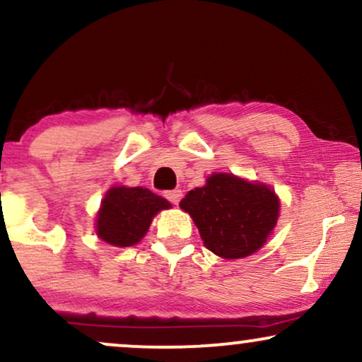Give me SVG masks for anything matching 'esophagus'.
I'll return each mask as SVG.
<instances>
[{"mask_svg":"<svg viewBox=\"0 0 362 362\" xmlns=\"http://www.w3.org/2000/svg\"><path fill=\"white\" fill-rule=\"evenodd\" d=\"M165 197H167L170 202L172 204H177L180 202V199H182V190L180 189H175V190H168V192H165Z\"/></svg>","mask_w":362,"mask_h":362,"instance_id":"1","label":"esophagus"}]
</instances>
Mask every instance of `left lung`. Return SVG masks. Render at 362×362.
Segmentation results:
<instances>
[{"mask_svg":"<svg viewBox=\"0 0 362 362\" xmlns=\"http://www.w3.org/2000/svg\"><path fill=\"white\" fill-rule=\"evenodd\" d=\"M197 226L204 246L224 259L251 256L264 246L280 216L272 187L233 173H212L180 200Z\"/></svg>","mask_w":362,"mask_h":362,"instance_id":"1","label":"left lung"}]
</instances>
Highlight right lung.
I'll use <instances>...</instances> for the list:
<instances>
[{"mask_svg": "<svg viewBox=\"0 0 362 362\" xmlns=\"http://www.w3.org/2000/svg\"><path fill=\"white\" fill-rule=\"evenodd\" d=\"M172 207L167 199L143 187L115 185L101 200L95 216V234L116 247L134 246L145 238L160 211Z\"/></svg>", "mask_w": 362, "mask_h": 362, "instance_id": "obj_1", "label": "right lung"}]
</instances>
